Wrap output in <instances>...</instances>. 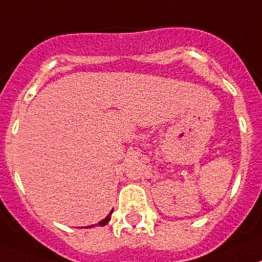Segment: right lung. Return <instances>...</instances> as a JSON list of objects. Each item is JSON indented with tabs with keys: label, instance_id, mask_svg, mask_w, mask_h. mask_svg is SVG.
<instances>
[{
	"label": "right lung",
	"instance_id": "1",
	"mask_svg": "<svg viewBox=\"0 0 262 262\" xmlns=\"http://www.w3.org/2000/svg\"><path fill=\"white\" fill-rule=\"evenodd\" d=\"M111 214H112V211L110 214H108V215L104 218V220H101V221L99 222V224H97V225H99V226H104V225H107L108 221L111 220ZM92 226H94V225H92ZM88 228H91V226H88Z\"/></svg>",
	"mask_w": 262,
	"mask_h": 262
}]
</instances>
